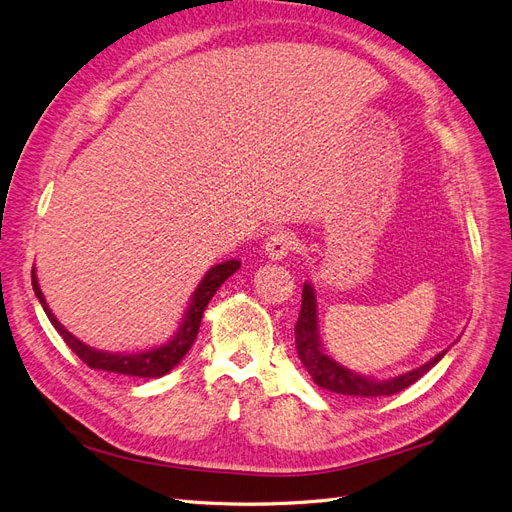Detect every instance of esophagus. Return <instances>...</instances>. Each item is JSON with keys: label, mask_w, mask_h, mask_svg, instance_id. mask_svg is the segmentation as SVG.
<instances>
[{"label": "esophagus", "mask_w": 512, "mask_h": 512, "mask_svg": "<svg viewBox=\"0 0 512 512\" xmlns=\"http://www.w3.org/2000/svg\"><path fill=\"white\" fill-rule=\"evenodd\" d=\"M294 247H297V237L290 230H275L265 243V252L271 260L286 258Z\"/></svg>", "instance_id": "obj_1"}]
</instances>
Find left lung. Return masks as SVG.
I'll use <instances>...</instances> for the list:
<instances>
[{"instance_id":"obj_1","label":"left lung","mask_w":512,"mask_h":512,"mask_svg":"<svg viewBox=\"0 0 512 512\" xmlns=\"http://www.w3.org/2000/svg\"><path fill=\"white\" fill-rule=\"evenodd\" d=\"M294 342H297L299 359L305 365V369L309 371V376L314 378V382L318 386H322V389H327L331 393L346 395V397H386V395H395L399 391L408 389V386L414 384L421 376H425L427 371L446 354V350H444V352L433 356L429 363L408 371V374H401V376H395V378H389V380L367 378V376L356 374V371H350L348 367L333 361L331 356L324 352V348L320 344L316 292L309 284H303L301 312H299L297 324H294Z\"/></svg>"}]
</instances>
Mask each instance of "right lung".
Masks as SVG:
<instances>
[{"label":"right lung","instance_id":"right-lung-1","mask_svg":"<svg viewBox=\"0 0 512 512\" xmlns=\"http://www.w3.org/2000/svg\"><path fill=\"white\" fill-rule=\"evenodd\" d=\"M241 267L239 260H226L220 262V265H215L207 271V275L200 280L194 297L190 301L188 312H185L183 322L179 324V331L173 335L168 344L160 346V348H153V350H145V352H134V354H113V352H102V350H94L85 346L81 339H76L72 333H68L64 329V324H61L53 312L51 307L46 305L44 294L38 286V277L36 271H32V286L36 297L44 309V314L49 316L51 324L57 329V333L64 337V342L68 344V348L79 356L83 363H87L91 369H102V371H113V374H123V376H136V378H160L164 374H168L170 369H173L188 350L192 348L194 339L198 335V327H200V320H203L205 314V307L209 305L211 297L215 294L228 277L235 273Z\"/></svg>","mask_w":512,"mask_h":512}]
</instances>
